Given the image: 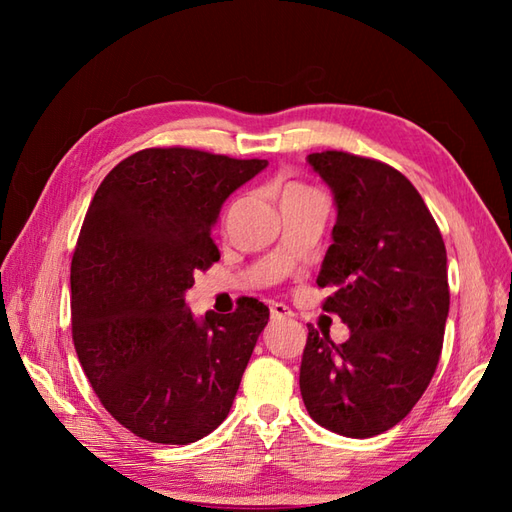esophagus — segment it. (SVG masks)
<instances>
[{
    "instance_id": "1",
    "label": "esophagus",
    "mask_w": 512,
    "mask_h": 512,
    "mask_svg": "<svg viewBox=\"0 0 512 512\" xmlns=\"http://www.w3.org/2000/svg\"><path fill=\"white\" fill-rule=\"evenodd\" d=\"M270 317H273V321H284L292 317V312L284 306V303H273V306H270Z\"/></svg>"
}]
</instances>
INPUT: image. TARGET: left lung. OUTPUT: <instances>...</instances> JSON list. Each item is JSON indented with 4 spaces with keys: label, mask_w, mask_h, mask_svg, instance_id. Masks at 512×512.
<instances>
[{
    "label": "left lung",
    "mask_w": 512,
    "mask_h": 512,
    "mask_svg": "<svg viewBox=\"0 0 512 512\" xmlns=\"http://www.w3.org/2000/svg\"><path fill=\"white\" fill-rule=\"evenodd\" d=\"M308 165L336 206L317 277L323 308L350 328H308L299 387L310 418L345 438L394 427L429 387L449 317L447 248L416 187L378 160L321 151Z\"/></svg>",
    "instance_id": "obj_1"
}]
</instances>
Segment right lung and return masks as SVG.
Listing matches in <instances>:
<instances>
[{
	"label": "right lung",
	"mask_w": 512,
	"mask_h": 512,
	"mask_svg": "<svg viewBox=\"0 0 512 512\" xmlns=\"http://www.w3.org/2000/svg\"><path fill=\"white\" fill-rule=\"evenodd\" d=\"M268 167L198 149H143L107 173L72 257V339L103 407L138 438L191 444L220 427L270 310L246 297L193 317V275L220 259L228 195Z\"/></svg>",
	"instance_id": "1"
}]
</instances>
